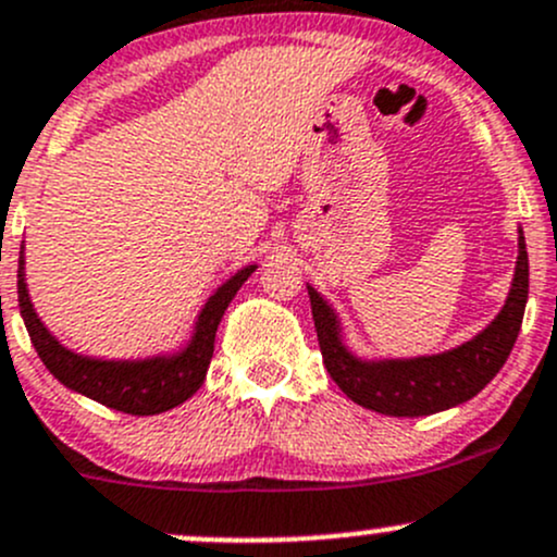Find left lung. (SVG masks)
Masks as SVG:
<instances>
[{
	"mask_svg": "<svg viewBox=\"0 0 557 557\" xmlns=\"http://www.w3.org/2000/svg\"><path fill=\"white\" fill-rule=\"evenodd\" d=\"M307 290L323 363L342 393L372 412L391 418H423L474 398L507 363L528 301L525 237L518 226V261L509 294L496 318L471 339L431 356H361L347 342L345 323L334 305L314 285L307 283Z\"/></svg>",
	"mask_w": 557,
	"mask_h": 557,
	"instance_id": "obj_1",
	"label": "left lung"
}]
</instances>
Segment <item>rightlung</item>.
Returning <instances> with one entry per match:
<instances>
[{
  "label": "right lung",
  "mask_w": 557,
  "mask_h": 557,
  "mask_svg": "<svg viewBox=\"0 0 557 557\" xmlns=\"http://www.w3.org/2000/svg\"><path fill=\"white\" fill-rule=\"evenodd\" d=\"M256 269L258 263H247L212 290L210 299L196 314L185 342H180L172 350L145 358L86 356V352L61 345L32 305L29 285H26L24 245H21L18 256V310L39 361L61 385L81 393V396L94 398L104 407L117 409V412L161 414L188 401L205 385L212 350H215V331L221 325L223 312L228 310L237 290L243 288Z\"/></svg>",
  "instance_id": "add662e5"
}]
</instances>
